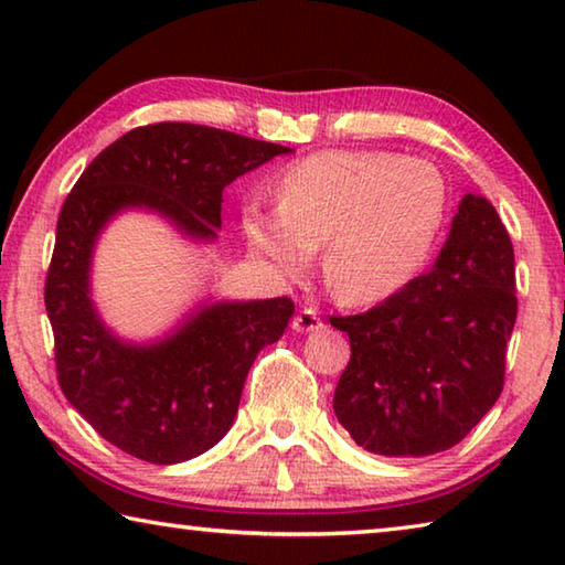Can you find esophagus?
Listing matches in <instances>:
<instances>
[{
	"label": "esophagus",
	"mask_w": 565,
	"mask_h": 565,
	"mask_svg": "<svg viewBox=\"0 0 565 565\" xmlns=\"http://www.w3.org/2000/svg\"><path fill=\"white\" fill-rule=\"evenodd\" d=\"M323 327V321L319 317L317 309H301L299 313H296L294 321H291V329L299 331V333H311V331H319Z\"/></svg>",
	"instance_id": "34e87169"
}]
</instances>
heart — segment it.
<instances>
[{
  "instance_id": "b5f03b06",
  "label": "heart",
  "mask_w": 565,
  "mask_h": 565,
  "mask_svg": "<svg viewBox=\"0 0 565 565\" xmlns=\"http://www.w3.org/2000/svg\"><path fill=\"white\" fill-rule=\"evenodd\" d=\"M279 206L248 202L242 232L256 259L299 279L321 246L323 284L347 303L391 299L426 264L448 204L431 161L388 151L329 149L296 161Z\"/></svg>"
}]
</instances>
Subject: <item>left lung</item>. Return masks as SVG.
Here are the masks:
<instances>
[{
  "label": "left lung",
  "mask_w": 565,
  "mask_h": 565,
  "mask_svg": "<svg viewBox=\"0 0 565 565\" xmlns=\"http://www.w3.org/2000/svg\"><path fill=\"white\" fill-rule=\"evenodd\" d=\"M513 244L489 199L466 194L436 262L356 317L333 414L379 456H431L471 434L503 391L515 323Z\"/></svg>",
  "instance_id": "left-lung-1"
}]
</instances>
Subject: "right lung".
I'll list each match as a JSON object with an SVG mask.
<instances>
[{
    "label": "right lung",
    "instance_id": "1",
    "mask_svg": "<svg viewBox=\"0 0 565 565\" xmlns=\"http://www.w3.org/2000/svg\"><path fill=\"white\" fill-rule=\"evenodd\" d=\"M289 151L202 124H149L104 149L66 196L44 286L56 376L94 431L129 456L169 466L222 441L256 353L281 339L294 301H204L164 339L124 341L92 301L104 226L147 209L191 242H214L224 189Z\"/></svg>",
    "mask_w": 565,
    "mask_h": 565
}]
</instances>
